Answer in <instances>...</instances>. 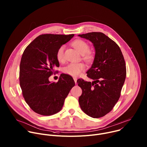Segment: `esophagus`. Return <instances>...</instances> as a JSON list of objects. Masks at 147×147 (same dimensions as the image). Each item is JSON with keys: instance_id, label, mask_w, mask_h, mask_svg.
<instances>
[{"instance_id": "esophagus-1", "label": "esophagus", "mask_w": 147, "mask_h": 147, "mask_svg": "<svg viewBox=\"0 0 147 147\" xmlns=\"http://www.w3.org/2000/svg\"><path fill=\"white\" fill-rule=\"evenodd\" d=\"M73 78H74V82H75V83H76V84H77V78H76V77H74Z\"/></svg>"}]
</instances>
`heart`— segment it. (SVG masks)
I'll list each match as a JSON object with an SVG mask.
<instances>
[{"label":"heart","instance_id":"b5f03b06","mask_svg":"<svg viewBox=\"0 0 147 147\" xmlns=\"http://www.w3.org/2000/svg\"><path fill=\"white\" fill-rule=\"evenodd\" d=\"M73 47L82 55L83 58L87 62H90L93 59V55L89 51L90 47L85 40L82 39H77L72 44ZM64 51L65 46H61L57 51L56 59L59 62L64 60ZM85 66L82 63H71L63 68V72L68 75L76 77L78 76L81 72L84 69Z\"/></svg>","mask_w":147,"mask_h":147}]
</instances>
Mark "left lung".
Wrapping results in <instances>:
<instances>
[{
  "label": "left lung",
  "mask_w": 147,
  "mask_h": 147,
  "mask_svg": "<svg viewBox=\"0 0 147 147\" xmlns=\"http://www.w3.org/2000/svg\"><path fill=\"white\" fill-rule=\"evenodd\" d=\"M90 40L95 49L91 67L87 72L93 82L77 81L82 89L78 102L82 111L99 118L110 112L118 101L126 77V67L118 45L105 34L92 32L78 35Z\"/></svg>",
  "instance_id": "left-lung-1"
}]
</instances>
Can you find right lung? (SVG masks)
<instances>
[{
	"mask_svg": "<svg viewBox=\"0 0 147 147\" xmlns=\"http://www.w3.org/2000/svg\"><path fill=\"white\" fill-rule=\"evenodd\" d=\"M74 34H42L25 49L20 65L19 80L23 96L35 113L51 116L59 112L70 90L74 86L73 78L61 74L57 82L49 77L57 71V49L69 41Z\"/></svg>",
	"mask_w": 147,
	"mask_h": 147,
	"instance_id": "1",
	"label": "right lung"
}]
</instances>
